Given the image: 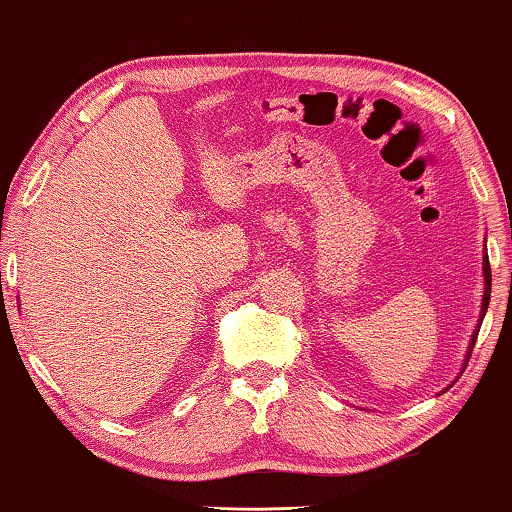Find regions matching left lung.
I'll return each instance as SVG.
<instances>
[{
	"label": "left lung",
	"mask_w": 512,
	"mask_h": 512,
	"mask_svg": "<svg viewBox=\"0 0 512 512\" xmlns=\"http://www.w3.org/2000/svg\"><path fill=\"white\" fill-rule=\"evenodd\" d=\"M485 246H487V243H485ZM485 250H487V248H485ZM483 278H485V289H483V303H480V317H478V324H476L474 333H471V342H469L467 356H464L462 370H464V365H467V361H469L471 349H474V345H476V338H478L480 324H483V317H485V312H487V305H490V294H492V271H490V259H487V253L483 255ZM444 391H446V388H444ZM444 391H441V393H444Z\"/></svg>",
	"instance_id": "obj_1"
}]
</instances>
